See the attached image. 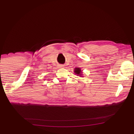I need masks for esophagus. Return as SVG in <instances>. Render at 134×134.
I'll return each instance as SVG.
<instances>
[{"mask_svg": "<svg viewBox=\"0 0 134 134\" xmlns=\"http://www.w3.org/2000/svg\"><path fill=\"white\" fill-rule=\"evenodd\" d=\"M63 67H64V65H63V64L59 65V68H63Z\"/></svg>", "mask_w": 134, "mask_h": 134, "instance_id": "1", "label": "esophagus"}]
</instances>
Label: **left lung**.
<instances>
[{
  "mask_svg": "<svg viewBox=\"0 0 134 134\" xmlns=\"http://www.w3.org/2000/svg\"><path fill=\"white\" fill-rule=\"evenodd\" d=\"M74 72H75V74H76V75H81V74L82 71H81V69H79V68H76V69H75Z\"/></svg>",
  "mask_w": 134,
  "mask_h": 134,
  "instance_id": "obj_1",
  "label": "left lung"
}]
</instances>
